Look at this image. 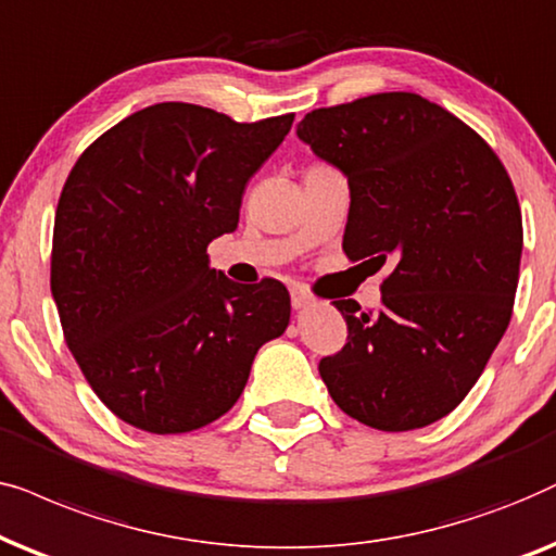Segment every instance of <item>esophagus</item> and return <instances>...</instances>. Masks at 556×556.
Listing matches in <instances>:
<instances>
[{
  "label": "esophagus",
  "instance_id": "1",
  "mask_svg": "<svg viewBox=\"0 0 556 556\" xmlns=\"http://www.w3.org/2000/svg\"><path fill=\"white\" fill-rule=\"evenodd\" d=\"M313 305V294H307L305 290H292V307L294 309H307Z\"/></svg>",
  "mask_w": 556,
  "mask_h": 556
}]
</instances>
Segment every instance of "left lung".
<instances>
[{
	"label": "left lung",
	"instance_id": "obj_1",
	"mask_svg": "<svg viewBox=\"0 0 556 556\" xmlns=\"http://www.w3.org/2000/svg\"><path fill=\"white\" fill-rule=\"evenodd\" d=\"M298 137L348 180V258L391 266L376 313L332 302L348 343L320 361L325 387L374 429L432 425L508 328L523 249L510 177L476 131L417 93L315 109Z\"/></svg>",
	"mask_w": 556,
	"mask_h": 556
}]
</instances>
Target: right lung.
Returning <instances> with one entry per match:
<instances>
[{"label": "right lung", "instance_id": "obj_1", "mask_svg": "<svg viewBox=\"0 0 556 556\" xmlns=\"http://www.w3.org/2000/svg\"><path fill=\"white\" fill-rule=\"evenodd\" d=\"M294 114L239 124L195 103H154L80 154L61 192L50 290L73 358L103 404L152 434L231 409L258 348L290 325V294L211 269L239 226L247 182Z\"/></svg>", "mask_w": 556, "mask_h": 556}]
</instances>
